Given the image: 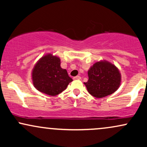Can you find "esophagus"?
<instances>
[{
    "instance_id": "1",
    "label": "esophagus",
    "mask_w": 147,
    "mask_h": 147,
    "mask_svg": "<svg viewBox=\"0 0 147 147\" xmlns=\"http://www.w3.org/2000/svg\"><path fill=\"white\" fill-rule=\"evenodd\" d=\"M74 79H81V77L80 76H76V77H73Z\"/></svg>"
}]
</instances>
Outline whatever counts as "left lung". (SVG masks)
I'll return each instance as SVG.
<instances>
[{
	"mask_svg": "<svg viewBox=\"0 0 147 147\" xmlns=\"http://www.w3.org/2000/svg\"><path fill=\"white\" fill-rule=\"evenodd\" d=\"M88 80L84 83L88 92L97 98L113 93L120 85L121 75L113 64L108 61L96 63L88 72Z\"/></svg>",
	"mask_w": 147,
	"mask_h": 147,
	"instance_id": "obj_1",
	"label": "left lung"
}]
</instances>
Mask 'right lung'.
Returning a JSON list of instances; mask_svg holds the SVG:
<instances>
[{
	"label": "right lung",
	"instance_id": "add662e5",
	"mask_svg": "<svg viewBox=\"0 0 147 147\" xmlns=\"http://www.w3.org/2000/svg\"><path fill=\"white\" fill-rule=\"evenodd\" d=\"M59 58L50 55L43 57L38 61L32 71L34 87L46 95L55 96L66 88L72 78L65 69L60 66Z\"/></svg>",
	"mask_w": 147,
	"mask_h": 147
}]
</instances>
